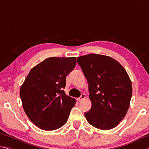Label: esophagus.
Listing matches in <instances>:
<instances>
[{"label":"esophagus","mask_w":149,"mask_h":149,"mask_svg":"<svg viewBox=\"0 0 149 149\" xmlns=\"http://www.w3.org/2000/svg\"><path fill=\"white\" fill-rule=\"evenodd\" d=\"M85 98H86V95H85L84 93H82L81 95V96H80L79 98L77 99V100L78 101H81L82 100H84Z\"/></svg>","instance_id":"esophagus-1"}]
</instances>
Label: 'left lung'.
Returning a JSON list of instances; mask_svg holds the SVG:
<instances>
[{"label":"left lung","instance_id":"left-lung-1","mask_svg":"<svg viewBox=\"0 0 149 149\" xmlns=\"http://www.w3.org/2000/svg\"><path fill=\"white\" fill-rule=\"evenodd\" d=\"M89 84L91 108L87 121L101 130L114 128L125 116L132 97L131 81L115 59L89 54L77 58Z\"/></svg>","mask_w":149,"mask_h":149}]
</instances>
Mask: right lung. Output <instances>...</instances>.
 I'll return each mask as SVG.
<instances>
[{
    "mask_svg": "<svg viewBox=\"0 0 149 149\" xmlns=\"http://www.w3.org/2000/svg\"><path fill=\"white\" fill-rule=\"evenodd\" d=\"M76 58L52 57L34 66L20 87L26 114L45 131L58 129L67 122L76 101L65 93V78L74 69Z\"/></svg>",
    "mask_w": 149,
    "mask_h": 149,
    "instance_id": "obj_1",
    "label": "right lung"
}]
</instances>
